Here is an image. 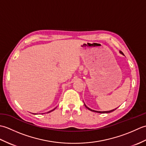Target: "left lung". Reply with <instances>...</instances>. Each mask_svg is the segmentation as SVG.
<instances>
[{"mask_svg": "<svg viewBox=\"0 0 146 146\" xmlns=\"http://www.w3.org/2000/svg\"><path fill=\"white\" fill-rule=\"evenodd\" d=\"M120 53L123 55V52H122V51H120ZM84 105H85V107H86V108H87L88 110H91V111H94V112H97V113H110V112H111V111H114L115 110H116V109H117V108H115V109L111 110H109V111H96V110H92V109H90V108H88V107L87 106H86V105L85 104V103H84Z\"/></svg>", "mask_w": 146, "mask_h": 146, "instance_id": "obj_1", "label": "left lung"}]
</instances>
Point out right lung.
Segmentation results:
<instances>
[{
	"mask_svg": "<svg viewBox=\"0 0 146 146\" xmlns=\"http://www.w3.org/2000/svg\"><path fill=\"white\" fill-rule=\"evenodd\" d=\"M55 108H54V109H53V110H50V111H48V112H47V113H49V112H51V111H53L54 110H55ZM35 114H36V113H35Z\"/></svg>",
	"mask_w": 146,
	"mask_h": 146,
	"instance_id": "right-lung-1",
	"label": "right lung"
}]
</instances>
